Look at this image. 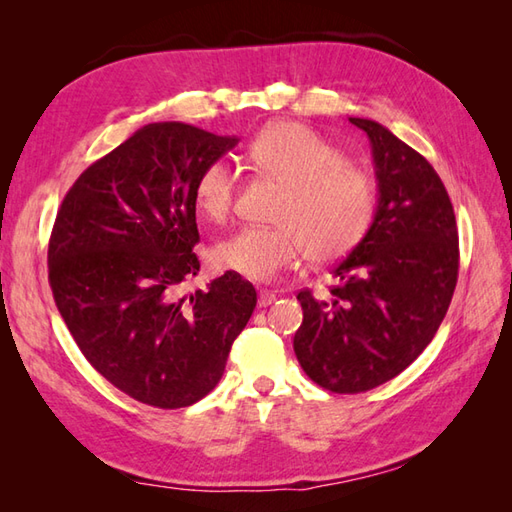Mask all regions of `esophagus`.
Segmentation results:
<instances>
[{
  "label": "esophagus",
  "mask_w": 512,
  "mask_h": 512,
  "mask_svg": "<svg viewBox=\"0 0 512 512\" xmlns=\"http://www.w3.org/2000/svg\"><path fill=\"white\" fill-rule=\"evenodd\" d=\"M277 299V295L273 290H259V299H257V303H259V308H266V306H270V303H273Z\"/></svg>",
  "instance_id": "34e87169"
}]
</instances>
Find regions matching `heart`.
I'll list each match as a JSON object with an SVG mask.
<instances>
[{
	"label": "heart",
	"instance_id": "b5f03b06",
	"mask_svg": "<svg viewBox=\"0 0 512 512\" xmlns=\"http://www.w3.org/2000/svg\"><path fill=\"white\" fill-rule=\"evenodd\" d=\"M259 176L279 182L275 226H244L213 246V264L253 281H273L303 255L328 264L350 253L372 224L376 187L369 173L345 162L328 140L299 123H273L248 143ZM237 169L211 160L193 187L198 211L224 222L237 195Z\"/></svg>",
	"mask_w": 512,
	"mask_h": 512
}]
</instances>
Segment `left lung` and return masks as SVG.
I'll return each mask as SVG.
<instances>
[{
	"mask_svg": "<svg viewBox=\"0 0 512 512\" xmlns=\"http://www.w3.org/2000/svg\"><path fill=\"white\" fill-rule=\"evenodd\" d=\"M350 123L372 145L374 222L334 266L328 297L297 295V361L334 394L374 389L416 361L449 310L460 268L453 204L436 169L380 123Z\"/></svg>",
	"mask_w": 512,
	"mask_h": 512,
	"instance_id": "left-lung-1",
	"label": "left lung"
}]
</instances>
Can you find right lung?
<instances>
[{"mask_svg": "<svg viewBox=\"0 0 512 512\" xmlns=\"http://www.w3.org/2000/svg\"><path fill=\"white\" fill-rule=\"evenodd\" d=\"M235 145L187 123L140 127L76 178L54 220V303L96 372L145 405L209 394L255 310L253 284L233 273L184 290L200 270L195 180Z\"/></svg>", "mask_w": 512, "mask_h": 512, "instance_id": "right-lung-1", "label": "right lung"}]
</instances>
